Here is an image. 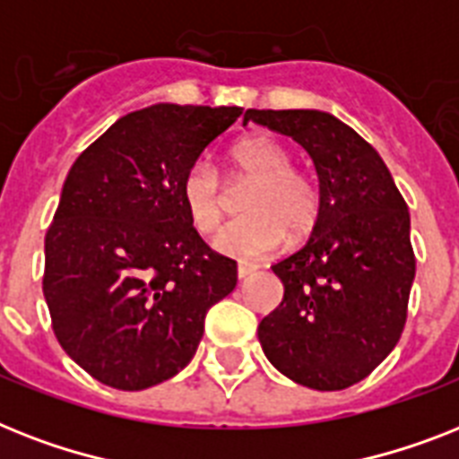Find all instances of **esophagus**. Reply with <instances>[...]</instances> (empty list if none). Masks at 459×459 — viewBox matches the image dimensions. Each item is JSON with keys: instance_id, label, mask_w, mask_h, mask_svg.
<instances>
[{"instance_id": "1", "label": "esophagus", "mask_w": 459, "mask_h": 459, "mask_svg": "<svg viewBox=\"0 0 459 459\" xmlns=\"http://www.w3.org/2000/svg\"><path fill=\"white\" fill-rule=\"evenodd\" d=\"M253 273H255V265H247V263H241V265L237 267V277H239V280H247V277H251Z\"/></svg>"}]
</instances>
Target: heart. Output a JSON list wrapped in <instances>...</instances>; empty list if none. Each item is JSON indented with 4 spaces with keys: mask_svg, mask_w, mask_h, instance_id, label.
Returning a JSON list of instances; mask_svg holds the SVG:
<instances>
[{
    "mask_svg": "<svg viewBox=\"0 0 459 459\" xmlns=\"http://www.w3.org/2000/svg\"><path fill=\"white\" fill-rule=\"evenodd\" d=\"M230 166L241 178L253 179L244 196L241 218L227 222L215 234V248L237 260H258L291 237L313 230L320 215V189L306 172L291 168V153L267 134L237 142ZM179 199L194 230L212 232L222 218V182L208 160H194L179 179Z\"/></svg>",
    "mask_w": 459,
    "mask_h": 459,
    "instance_id": "1",
    "label": "heart"
}]
</instances>
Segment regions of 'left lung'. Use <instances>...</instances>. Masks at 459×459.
Returning a JSON list of instances; mask_svg holds the SVG:
<instances>
[{
  "instance_id": "1",
  "label": "left lung",
  "mask_w": 459,
  "mask_h": 459,
  "mask_svg": "<svg viewBox=\"0 0 459 459\" xmlns=\"http://www.w3.org/2000/svg\"><path fill=\"white\" fill-rule=\"evenodd\" d=\"M248 120L299 142L320 179L310 239L273 265L284 299L258 325L263 353L300 386H353L405 327L415 280L408 204L375 146L332 113L248 108Z\"/></svg>"
}]
</instances>
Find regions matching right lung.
I'll list each match as a JSON object with an SVG mask.
<instances>
[{
  "instance_id": "1",
  "label": "right lung",
  "mask_w": 459,
  "mask_h": 459,
  "mask_svg": "<svg viewBox=\"0 0 459 459\" xmlns=\"http://www.w3.org/2000/svg\"><path fill=\"white\" fill-rule=\"evenodd\" d=\"M239 106L156 104L84 149L44 237L42 291L58 343L106 386L142 391L189 365L237 263L186 218L179 179Z\"/></svg>"
}]
</instances>
